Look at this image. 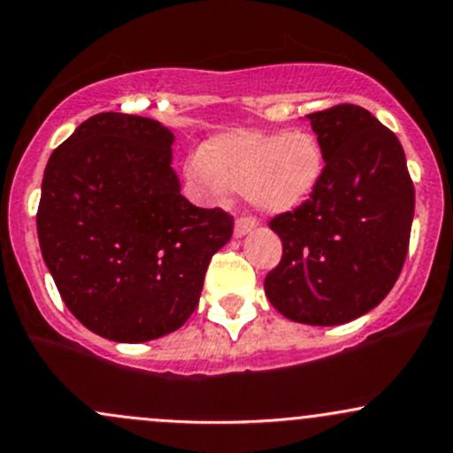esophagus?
Returning a JSON list of instances; mask_svg holds the SVG:
<instances>
[{
    "mask_svg": "<svg viewBox=\"0 0 453 453\" xmlns=\"http://www.w3.org/2000/svg\"><path fill=\"white\" fill-rule=\"evenodd\" d=\"M255 226H257V220H252V218H237L235 228H233V235H235V237H244Z\"/></svg>",
    "mask_w": 453,
    "mask_h": 453,
    "instance_id": "esophagus-1",
    "label": "esophagus"
}]
</instances>
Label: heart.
Returning <instances> with one entry per match:
<instances>
[{
  "mask_svg": "<svg viewBox=\"0 0 453 453\" xmlns=\"http://www.w3.org/2000/svg\"><path fill=\"white\" fill-rule=\"evenodd\" d=\"M324 150L306 131L237 129L216 135L188 162L189 188L203 198L246 194L265 216L304 205L322 181Z\"/></svg>",
  "mask_w": 453,
  "mask_h": 453,
  "instance_id": "obj_1",
  "label": "heart"
}]
</instances>
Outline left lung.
<instances>
[{
	"mask_svg": "<svg viewBox=\"0 0 453 453\" xmlns=\"http://www.w3.org/2000/svg\"><path fill=\"white\" fill-rule=\"evenodd\" d=\"M324 150L318 189L270 228L283 259L265 296L291 322L337 326L369 313L400 276L415 216V188L400 140L358 105L306 116Z\"/></svg>",
	"mask_w": 453,
	"mask_h": 453,
	"instance_id": "left-lung-1",
	"label": "left lung"
}]
</instances>
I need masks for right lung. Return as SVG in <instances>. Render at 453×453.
<instances>
[{
  "instance_id": "1",
  "label": "right lung",
  "mask_w": 453,
  "mask_h": 453,
  "mask_svg": "<svg viewBox=\"0 0 453 453\" xmlns=\"http://www.w3.org/2000/svg\"><path fill=\"white\" fill-rule=\"evenodd\" d=\"M174 135L144 116L101 111L51 153L36 213L45 265L69 311L99 337L142 343L198 306L233 218L181 194Z\"/></svg>"
}]
</instances>
